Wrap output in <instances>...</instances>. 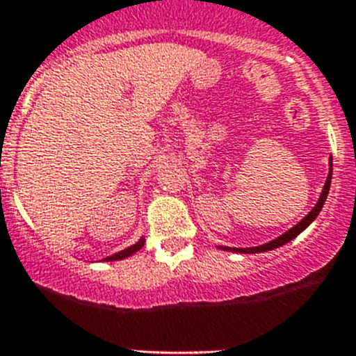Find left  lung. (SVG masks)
I'll return each mask as SVG.
<instances>
[{"label": "left lung", "instance_id": "left-lung-1", "mask_svg": "<svg viewBox=\"0 0 356 356\" xmlns=\"http://www.w3.org/2000/svg\"><path fill=\"white\" fill-rule=\"evenodd\" d=\"M332 160V159H330ZM332 162H330V172H328V178H326V184L325 187H323V193H321L319 200H317L316 207H314L310 212L307 213V216L301 219L300 222L296 226H292L291 229H287L284 235H280V237H276L275 241L271 242H266V244H262V246H254V248H228V246H219V250L222 251H234V253H264V251H271V250H276V248L284 246V244H287V242H291L292 238H296L298 235L303 232L305 228H308V226L312 225L314 221H316V217L319 216L321 209H323V205H325L326 197H328V193H330V184H332Z\"/></svg>", "mask_w": 356, "mask_h": 356}]
</instances>
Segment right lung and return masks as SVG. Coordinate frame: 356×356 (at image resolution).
<instances>
[{
  "label": "right lung",
  "instance_id": "add662e5",
  "mask_svg": "<svg viewBox=\"0 0 356 356\" xmlns=\"http://www.w3.org/2000/svg\"><path fill=\"white\" fill-rule=\"evenodd\" d=\"M144 237H140L139 241L135 242V244H131L130 248H127V250H122V251H118V253L114 254H110V257H106V259H103L105 262H114V260H122V259H128V257H131L134 253H137V251L140 250V248L144 246Z\"/></svg>",
  "mask_w": 356,
  "mask_h": 356
}]
</instances>
